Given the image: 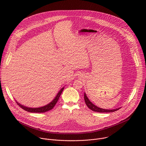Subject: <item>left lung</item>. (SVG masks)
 I'll list each match as a JSON object with an SVG mask.
<instances>
[{
	"mask_svg": "<svg viewBox=\"0 0 146 146\" xmlns=\"http://www.w3.org/2000/svg\"><path fill=\"white\" fill-rule=\"evenodd\" d=\"M84 100L86 102V105L87 106V107L91 109V110L95 111V112H98V113H111V112H114L115 111L118 110H119V109H116L114 110H106V109H101L99 108L97 106H96L95 105H94L93 103H92L90 100L88 99V98H87L86 94L84 93Z\"/></svg>",
	"mask_w": 146,
	"mask_h": 146,
	"instance_id": "left-lung-1",
	"label": "left lung"
}]
</instances>
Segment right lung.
<instances>
[{
    "mask_svg": "<svg viewBox=\"0 0 146 146\" xmlns=\"http://www.w3.org/2000/svg\"><path fill=\"white\" fill-rule=\"evenodd\" d=\"M64 88H62L60 91L58 92V94H57V95L56 96V97L55 98V99L49 104H48L47 105H46L43 107L41 108H27L25 106H24L21 105H20L19 103H18V102H17V105L20 107L23 110L28 111V112H31V113H44L46 111H48L51 109H52L54 108V107L55 106V105H56V103H57L62 91H63Z\"/></svg>",
    "mask_w": 146,
    "mask_h": 146,
    "instance_id": "1",
    "label": "right lung"
}]
</instances>
